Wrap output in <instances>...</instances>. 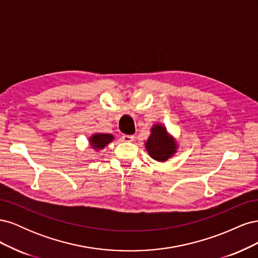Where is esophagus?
Returning <instances> with one entry per match:
<instances>
[{
	"label": "esophagus",
	"mask_w": 258,
	"mask_h": 258,
	"mask_svg": "<svg viewBox=\"0 0 258 258\" xmlns=\"http://www.w3.org/2000/svg\"><path fill=\"white\" fill-rule=\"evenodd\" d=\"M121 139H122L123 142H132V141H134V139H135V136L123 135V136L121 137Z\"/></svg>",
	"instance_id": "esophagus-1"
}]
</instances>
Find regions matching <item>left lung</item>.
I'll use <instances>...</instances> for the list:
<instances>
[{
    "instance_id": "left-lung-1",
    "label": "left lung",
    "mask_w": 258,
    "mask_h": 258,
    "mask_svg": "<svg viewBox=\"0 0 258 258\" xmlns=\"http://www.w3.org/2000/svg\"><path fill=\"white\" fill-rule=\"evenodd\" d=\"M145 148L153 159L165 162L176 153L177 143L163 124L155 123L151 129V136L145 142Z\"/></svg>"
}]
</instances>
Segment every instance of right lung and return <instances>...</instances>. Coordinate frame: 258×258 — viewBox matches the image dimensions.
I'll list each match as a JSON object with an SVG mask.
<instances>
[{
  "label": "right lung",
  "mask_w": 258,
  "mask_h": 258,
  "mask_svg": "<svg viewBox=\"0 0 258 258\" xmlns=\"http://www.w3.org/2000/svg\"><path fill=\"white\" fill-rule=\"evenodd\" d=\"M114 140V136L110 134H93L89 138V144L95 151H101Z\"/></svg>",
  "instance_id": "add662e5"
}]
</instances>
